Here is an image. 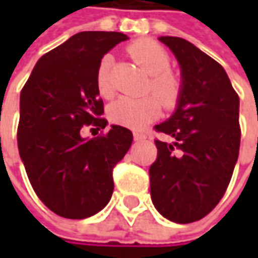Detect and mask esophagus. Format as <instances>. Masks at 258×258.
Here are the masks:
<instances>
[{
    "label": "esophagus",
    "mask_w": 258,
    "mask_h": 258,
    "mask_svg": "<svg viewBox=\"0 0 258 258\" xmlns=\"http://www.w3.org/2000/svg\"><path fill=\"white\" fill-rule=\"evenodd\" d=\"M134 139L135 141H145V139H146V136H145L144 134H138V132H135Z\"/></svg>",
    "instance_id": "esophagus-1"
}]
</instances>
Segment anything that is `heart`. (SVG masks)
Here are the masks:
<instances>
[{
  "label": "heart",
  "instance_id": "1",
  "mask_svg": "<svg viewBox=\"0 0 258 258\" xmlns=\"http://www.w3.org/2000/svg\"><path fill=\"white\" fill-rule=\"evenodd\" d=\"M127 53L135 61L151 75L148 90L154 96L144 97H127L123 96L116 102L109 104L107 116L116 124L131 129H144L154 122L161 113V103L166 109L173 107L181 93V82L178 76L169 70L171 57L161 44L154 40L141 38L127 47ZM113 58L110 54H104L96 69V86L102 97H112L113 86L110 82V70Z\"/></svg>",
  "mask_w": 258,
  "mask_h": 258
}]
</instances>
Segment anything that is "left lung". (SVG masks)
Masks as SVG:
<instances>
[{
  "instance_id": "8db88e82",
  "label": "left lung",
  "mask_w": 258,
  "mask_h": 258,
  "mask_svg": "<svg viewBox=\"0 0 258 258\" xmlns=\"http://www.w3.org/2000/svg\"><path fill=\"white\" fill-rule=\"evenodd\" d=\"M181 66L175 113L156 132V161L149 168L155 208L173 223L198 221L221 201L240 151V99L223 66L179 37H161Z\"/></svg>"
}]
</instances>
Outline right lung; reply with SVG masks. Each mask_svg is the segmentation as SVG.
Masks as SVG:
<instances>
[{"label": "right lung", "instance_id": "1", "mask_svg": "<svg viewBox=\"0 0 258 258\" xmlns=\"http://www.w3.org/2000/svg\"><path fill=\"white\" fill-rule=\"evenodd\" d=\"M124 40L116 31L77 33L37 61L21 90L20 156L37 197L60 217L82 220L103 210L113 192V168L134 141L119 124L89 141L80 135L83 126L107 124L96 69Z\"/></svg>", "mask_w": 258, "mask_h": 258}]
</instances>
